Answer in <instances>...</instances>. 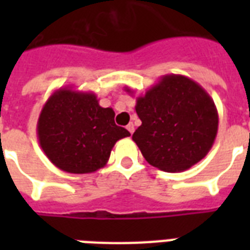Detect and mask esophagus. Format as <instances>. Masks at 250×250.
<instances>
[{"label": "esophagus", "mask_w": 250, "mask_h": 250, "mask_svg": "<svg viewBox=\"0 0 250 250\" xmlns=\"http://www.w3.org/2000/svg\"><path fill=\"white\" fill-rule=\"evenodd\" d=\"M127 129H128V132L132 135L133 131H135V125H133V123H129V125H127Z\"/></svg>", "instance_id": "34e87169"}]
</instances>
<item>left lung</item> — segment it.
I'll list each match as a JSON object with an SVG mask.
<instances>
[{
  "label": "left lung",
  "instance_id": "left-lung-1",
  "mask_svg": "<svg viewBox=\"0 0 250 250\" xmlns=\"http://www.w3.org/2000/svg\"><path fill=\"white\" fill-rule=\"evenodd\" d=\"M125 92L133 93L125 88ZM141 125L132 140L148 164L167 171L188 170L209 153L217 137L218 111L200 84L183 75H165L136 98Z\"/></svg>",
  "mask_w": 250,
  "mask_h": 250
}]
</instances>
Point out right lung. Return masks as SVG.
Here are the masks:
<instances>
[{
  "instance_id": "obj_1",
  "label": "right lung",
  "mask_w": 250,
  "mask_h": 250,
  "mask_svg": "<svg viewBox=\"0 0 250 250\" xmlns=\"http://www.w3.org/2000/svg\"><path fill=\"white\" fill-rule=\"evenodd\" d=\"M114 115L111 107L100 106L93 92L60 88L45 102L37 121L41 149L54 166L70 174L100 170L115 143L131 135L115 125Z\"/></svg>"
}]
</instances>
